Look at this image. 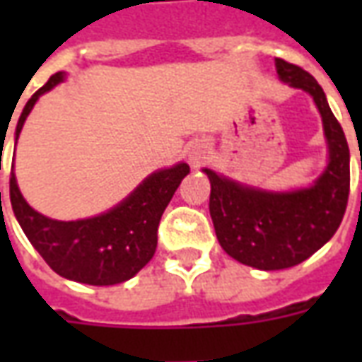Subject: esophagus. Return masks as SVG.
Here are the masks:
<instances>
[{"label": "esophagus", "mask_w": 362, "mask_h": 362, "mask_svg": "<svg viewBox=\"0 0 362 362\" xmlns=\"http://www.w3.org/2000/svg\"><path fill=\"white\" fill-rule=\"evenodd\" d=\"M209 145L205 141H194L192 145L188 147V163L194 168H197V166H202L209 158Z\"/></svg>", "instance_id": "esophagus-1"}]
</instances>
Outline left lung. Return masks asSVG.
<instances>
[{
    "mask_svg": "<svg viewBox=\"0 0 362 362\" xmlns=\"http://www.w3.org/2000/svg\"><path fill=\"white\" fill-rule=\"evenodd\" d=\"M288 87L314 98L324 124L327 165L312 186L267 192L204 168L211 182L209 213L221 248L244 266L273 272L298 266L335 235L349 199V145L318 81L303 67L275 58Z\"/></svg>",
    "mask_w": 362,
    "mask_h": 362,
    "instance_id": "obj_1",
    "label": "left lung"
}]
</instances>
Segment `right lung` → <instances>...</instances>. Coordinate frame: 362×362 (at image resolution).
I'll return each instance as SVG.
<instances>
[{
    "mask_svg": "<svg viewBox=\"0 0 362 362\" xmlns=\"http://www.w3.org/2000/svg\"><path fill=\"white\" fill-rule=\"evenodd\" d=\"M64 79L66 71L54 74L30 96L17 122L15 143L36 100ZM188 173L186 163L160 168L112 209L79 221H56L35 211L21 194L13 173L9 197L23 233L54 272L66 279L103 287L132 279L149 264L157 250L160 217Z\"/></svg>",
    "mask_w": 362,
    "mask_h": 362,
    "instance_id": "1",
    "label": "right lung"
}]
</instances>
